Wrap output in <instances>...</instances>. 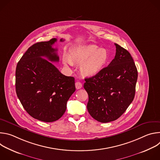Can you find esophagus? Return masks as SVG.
<instances>
[{
  "mask_svg": "<svg viewBox=\"0 0 160 160\" xmlns=\"http://www.w3.org/2000/svg\"><path fill=\"white\" fill-rule=\"evenodd\" d=\"M75 87H76L77 89H80L82 87V84L81 83L77 82L75 83Z\"/></svg>",
  "mask_w": 160,
  "mask_h": 160,
  "instance_id": "34e87169",
  "label": "esophagus"
}]
</instances>
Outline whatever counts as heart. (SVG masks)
Instances as JSON below:
<instances>
[{
	"label": "heart",
	"mask_w": 160,
	"mask_h": 160,
	"mask_svg": "<svg viewBox=\"0 0 160 160\" xmlns=\"http://www.w3.org/2000/svg\"><path fill=\"white\" fill-rule=\"evenodd\" d=\"M72 59L76 62L82 64V75L92 77L103 70L109 60V56L106 49H101L96 45H89L73 52ZM62 61L66 66H73V62L70 58L64 56Z\"/></svg>",
	"instance_id": "b5f03b06"
}]
</instances>
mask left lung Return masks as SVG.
Listing matches in <instances>:
<instances>
[{
  "label": "left lung",
  "mask_w": 160,
  "mask_h": 160,
  "mask_svg": "<svg viewBox=\"0 0 160 160\" xmlns=\"http://www.w3.org/2000/svg\"><path fill=\"white\" fill-rule=\"evenodd\" d=\"M116 55L98 74L85 78L83 87L88 95L87 110L101 123L120 118L133 100L138 73L128 51L117 43Z\"/></svg>",
  "instance_id": "1"
}]
</instances>
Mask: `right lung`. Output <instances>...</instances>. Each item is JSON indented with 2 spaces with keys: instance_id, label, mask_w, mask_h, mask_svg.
Here are the masks:
<instances>
[{
  "instance_id": "obj_1",
  "label": "right lung",
  "mask_w": 160,
  "mask_h": 160,
  "mask_svg": "<svg viewBox=\"0 0 160 160\" xmlns=\"http://www.w3.org/2000/svg\"><path fill=\"white\" fill-rule=\"evenodd\" d=\"M64 40L61 39L60 42ZM52 38L30 47L18 62L16 92L22 106L33 118L44 122L59 120L75 91V78L62 75L52 62H58ZM46 57L49 62L42 58Z\"/></svg>"
}]
</instances>
